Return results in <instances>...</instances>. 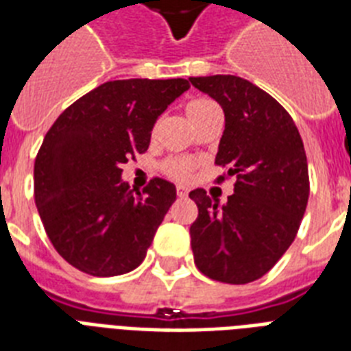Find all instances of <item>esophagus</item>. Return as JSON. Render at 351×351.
Instances as JSON below:
<instances>
[{"mask_svg": "<svg viewBox=\"0 0 351 351\" xmlns=\"http://www.w3.org/2000/svg\"><path fill=\"white\" fill-rule=\"evenodd\" d=\"M187 193H189V189H187V187H184V186L176 187V195H178V197H180V198L187 197Z\"/></svg>", "mask_w": 351, "mask_h": 351, "instance_id": "obj_1", "label": "esophagus"}]
</instances>
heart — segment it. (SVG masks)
I'll list each match as a JSON object with an SVG mask.
<instances>
[{"label":"heart","mask_w":351,"mask_h":351,"mask_svg":"<svg viewBox=\"0 0 351 351\" xmlns=\"http://www.w3.org/2000/svg\"><path fill=\"white\" fill-rule=\"evenodd\" d=\"M215 107L217 106H215L211 100H208V98H197V100H191L187 104L186 112L187 117H189V120L195 123V121L200 120L206 112H209L211 109H215ZM164 169L167 175L176 178V180H187V178L193 175L195 162H191V160L187 158H171L164 164Z\"/></svg>","instance_id":"1"}]
</instances>
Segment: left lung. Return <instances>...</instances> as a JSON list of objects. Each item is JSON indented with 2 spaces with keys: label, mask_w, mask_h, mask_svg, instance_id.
Wrapping results in <instances>:
<instances>
[{
  "label": "left lung",
  "mask_w": 351,
  "mask_h": 351,
  "mask_svg": "<svg viewBox=\"0 0 351 351\" xmlns=\"http://www.w3.org/2000/svg\"><path fill=\"white\" fill-rule=\"evenodd\" d=\"M189 82L222 107L226 127L215 164L237 176L222 206L204 189L189 193L198 206L189 228L195 264L213 280L253 282L286 253L304 217L310 197L304 143L286 109L247 80L215 74Z\"/></svg>",
  "instance_id": "8db88e82"
}]
</instances>
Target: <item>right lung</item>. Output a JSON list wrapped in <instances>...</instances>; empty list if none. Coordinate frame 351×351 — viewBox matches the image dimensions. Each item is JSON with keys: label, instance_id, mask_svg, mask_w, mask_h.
<instances>
[{"label": "right lung", "instance_id": "1", "mask_svg": "<svg viewBox=\"0 0 351 351\" xmlns=\"http://www.w3.org/2000/svg\"><path fill=\"white\" fill-rule=\"evenodd\" d=\"M189 89L184 78L114 80L58 117L34 164V198L52 245L76 269L114 277L142 264L176 200L153 178L132 193L121 165L145 153L158 117Z\"/></svg>", "mask_w": 351, "mask_h": 351}]
</instances>
